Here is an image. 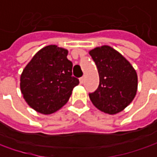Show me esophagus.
Segmentation results:
<instances>
[{
  "mask_svg": "<svg viewBox=\"0 0 157 157\" xmlns=\"http://www.w3.org/2000/svg\"><path fill=\"white\" fill-rule=\"evenodd\" d=\"M79 81H80V83L82 84L84 82V77H81V78L79 79Z\"/></svg>",
  "mask_w": 157,
  "mask_h": 157,
  "instance_id": "obj_1",
  "label": "esophagus"
}]
</instances>
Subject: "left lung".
Returning a JSON list of instances; mask_svg holds the SVG:
<instances>
[{
  "label": "left lung",
  "mask_w": 157,
  "mask_h": 157,
  "mask_svg": "<svg viewBox=\"0 0 157 157\" xmlns=\"http://www.w3.org/2000/svg\"><path fill=\"white\" fill-rule=\"evenodd\" d=\"M99 75V85L90 93L92 104L101 112L116 114L129 105L136 95L138 77L130 62L109 45L90 51Z\"/></svg>",
  "instance_id": "obj_1"
}]
</instances>
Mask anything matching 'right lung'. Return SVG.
Masks as SVG:
<instances>
[{
	"mask_svg": "<svg viewBox=\"0 0 157 157\" xmlns=\"http://www.w3.org/2000/svg\"><path fill=\"white\" fill-rule=\"evenodd\" d=\"M67 50L47 45L33 56L24 67L20 88L26 103L42 114L57 112L70 98L79 80L72 76L73 63Z\"/></svg>",
	"mask_w": 157,
	"mask_h": 157,
	"instance_id": "add662e5",
	"label": "right lung"
}]
</instances>
